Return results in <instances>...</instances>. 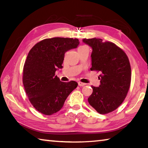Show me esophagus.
<instances>
[{
  "label": "esophagus",
  "mask_w": 148,
  "mask_h": 148,
  "mask_svg": "<svg viewBox=\"0 0 148 148\" xmlns=\"http://www.w3.org/2000/svg\"><path fill=\"white\" fill-rule=\"evenodd\" d=\"M86 84L82 83V82H78V86H80V87L84 86H86Z\"/></svg>",
  "instance_id": "34e87169"
}]
</instances>
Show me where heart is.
Wrapping results in <instances>:
<instances>
[{
    "instance_id": "b5f03b06",
    "label": "heart",
    "mask_w": 148,
    "mask_h": 148,
    "mask_svg": "<svg viewBox=\"0 0 148 148\" xmlns=\"http://www.w3.org/2000/svg\"><path fill=\"white\" fill-rule=\"evenodd\" d=\"M84 47V46H80L79 47Z\"/></svg>"
}]
</instances>
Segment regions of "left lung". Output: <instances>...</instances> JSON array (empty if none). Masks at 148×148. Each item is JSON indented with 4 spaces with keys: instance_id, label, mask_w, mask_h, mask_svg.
Instances as JSON below:
<instances>
[{
    "instance_id": "8db88e82",
    "label": "left lung",
    "mask_w": 148,
    "mask_h": 148,
    "mask_svg": "<svg viewBox=\"0 0 148 148\" xmlns=\"http://www.w3.org/2000/svg\"><path fill=\"white\" fill-rule=\"evenodd\" d=\"M92 48L91 71L101 73V84L92 86L88 98L91 106L101 114L110 113L123 102L129 89L131 69L128 57L123 50L110 42L100 38L82 40Z\"/></svg>"
}]
</instances>
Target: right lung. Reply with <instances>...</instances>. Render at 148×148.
Wrapping results in <instances>:
<instances>
[{"label":"right lung","mask_w":148,"mask_h":148,"mask_svg":"<svg viewBox=\"0 0 148 148\" xmlns=\"http://www.w3.org/2000/svg\"><path fill=\"white\" fill-rule=\"evenodd\" d=\"M79 44L77 38L56 37L44 39L30 50L23 67V83L30 102L40 113L49 116L59 112L77 87V82H62L55 73L62 68L64 53Z\"/></svg>","instance_id":"add662e5"}]
</instances>
